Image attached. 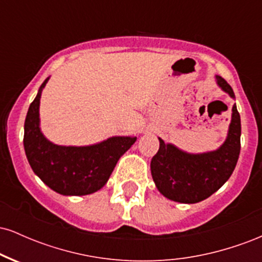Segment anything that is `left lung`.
<instances>
[{"label":"left lung","mask_w":262,"mask_h":262,"mask_svg":"<svg viewBox=\"0 0 262 262\" xmlns=\"http://www.w3.org/2000/svg\"><path fill=\"white\" fill-rule=\"evenodd\" d=\"M214 79L222 91L235 100L229 83L219 75ZM240 114L234 103L227 138L218 149L193 154L159 138L160 148L150 164L156 188L167 200L179 203H197L212 196L235 169L240 154Z\"/></svg>","instance_id":"1"}]
</instances>
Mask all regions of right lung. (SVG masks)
Listing matches in <instances>:
<instances>
[{"instance_id": "1", "label": "right lung", "mask_w": 262, "mask_h": 262, "mask_svg": "<svg viewBox=\"0 0 262 262\" xmlns=\"http://www.w3.org/2000/svg\"><path fill=\"white\" fill-rule=\"evenodd\" d=\"M50 77L39 87L25 122V151L33 172L62 196H85L106 185L121 156L137 141L135 137L107 138L91 145H59L40 129L41 92Z\"/></svg>"}]
</instances>
